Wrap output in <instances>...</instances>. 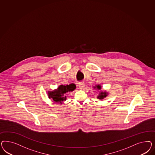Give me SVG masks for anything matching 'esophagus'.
Masks as SVG:
<instances>
[{"mask_svg":"<svg viewBox=\"0 0 155 155\" xmlns=\"http://www.w3.org/2000/svg\"><path fill=\"white\" fill-rule=\"evenodd\" d=\"M84 86H85V84H84V82H80L78 84V86H79L80 89H83L84 87Z\"/></svg>","mask_w":155,"mask_h":155,"instance_id":"esophagus-1","label":"esophagus"}]
</instances>
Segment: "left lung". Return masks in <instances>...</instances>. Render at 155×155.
<instances>
[{
  "mask_svg": "<svg viewBox=\"0 0 155 155\" xmlns=\"http://www.w3.org/2000/svg\"><path fill=\"white\" fill-rule=\"evenodd\" d=\"M94 89L97 90L99 91V94L97 96V98L99 99H103L106 98L108 95V92L105 90H102V86L101 84H97L93 86Z\"/></svg>",
  "mask_w": 155,
  "mask_h": 155,
  "instance_id": "1",
  "label": "left lung"
}]
</instances>
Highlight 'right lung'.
<instances>
[{
	"label": "right lung",
	"instance_id": "1",
	"mask_svg": "<svg viewBox=\"0 0 155 155\" xmlns=\"http://www.w3.org/2000/svg\"><path fill=\"white\" fill-rule=\"evenodd\" d=\"M76 89V85L73 83L65 85H60L57 89L53 91H48V96L49 99H52L54 103L62 104V102L66 99V93L73 91Z\"/></svg>",
	"mask_w": 155,
	"mask_h": 155
}]
</instances>
